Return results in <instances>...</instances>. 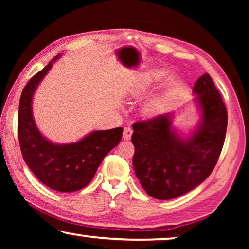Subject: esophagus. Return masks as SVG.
<instances>
[{"label": "esophagus", "mask_w": 249, "mask_h": 249, "mask_svg": "<svg viewBox=\"0 0 249 249\" xmlns=\"http://www.w3.org/2000/svg\"><path fill=\"white\" fill-rule=\"evenodd\" d=\"M131 135H132V129L130 127H125L124 129V135H122V137H124V141H129V139L131 138Z\"/></svg>", "instance_id": "1"}]
</instances>
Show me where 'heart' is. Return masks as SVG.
Masks as SVG:
<instances>
[{
	"label": "heart",
	"mask_w": 249,
	"mask_h": 249,
	"mask_svg": "<svg viewBox=\"0 0 249 249\" xmlns=\"http://www.w3.org/2000/svg\"><path fill=\"white\" fill-rule=\"evenodd\" d=\"M158 80V74L156 73H148L142 78L141 83H139L137 87V93L144 94L151 88L153 85L155 84V81ZM170 95L169 94H161L156 95V96L152 97L147 103H146V111L151 114H158L166 107V105L169 103Z\"/></svg>",
	"instance_id": "b5f03b06"
}]
</instances>
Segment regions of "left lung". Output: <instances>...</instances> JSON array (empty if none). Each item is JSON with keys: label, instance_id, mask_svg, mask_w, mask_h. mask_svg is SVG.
<instances>
[{"label": "left lung", "instance_id": "obj_1", "mask_svg": "<svg viewBox=\"0 0 249 249\" xmlns=\"http://www.w3.org/2000/svg\"><path fill=\"white\" fill-rule=\"evenodd\" d=\"M199 121L188 135L173 125L175 112H166L132 125L135 173L142 188L156 199H173L205 181L222 151L228 114L209 73L193 88Z\"/></svg>", "mask_w": 249, "mask_h": 249}]
</instances>
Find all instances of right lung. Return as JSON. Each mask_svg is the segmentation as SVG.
Here are the masks:
<instances>
[{
    "label": "right lung",
    "instance_id": "obj_1",
    "mask_svg": "<svg viewBox=\"0 0 249 249\" xmlns=\"http://www.w3.org/2000/svg\"><path fill=\"white\" fill-rule=\"evenodd\" d=\"M61 54L36 73L23 88L19 103L18 136L26 164L44 185L56 192L83 189L94 178L105 155L121 141V127L94 130L76 142L57 144L37 127L33 114L34 94Z\"/></svg>",
    "mask_w": 249,
    "mask_h": 249
}]
</instances>
